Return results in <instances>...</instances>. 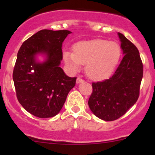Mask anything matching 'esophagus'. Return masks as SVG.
<instances>
[{
  "instance_id": "34e87169",
  "label": "esophagus",
  "mask_w": 155,
  "mask_h": 155,
  "mask_svg": "<svg viewBox=\"0 0 155 155\" xmlns=\"http://www.w3.org/2000/svg\"><path fill=\"white\" fill-rule=\"evenodd\" d=\"M84 81V80L81 79V78H79V77H78L77 79H76V84H79V83H81V82H83Z\"/></svg>"
}]
</instances>
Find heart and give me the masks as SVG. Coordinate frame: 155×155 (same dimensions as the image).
Listing matches in <instances>:
<instances>
[{"instance_id":"obj_1","label":"heart","mask_w":155,"mask_h":155,"mask_svg":"<svg viewBox=\"0 0 155 155\" xmlns=\"http://www.w3.org/2000/svg\"><path fill=\"white\" fill-rule=\"evenodd\" d=\"M122 50L115 41L95 39L80 41L74 47V52L64 51L63 59L73 71L86 64L85 71L90 79L103 80L111 76L120 62Z\"/></svg>"}]
</instances>
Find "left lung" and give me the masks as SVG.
I'll list each match as a JSON object with an SVG mask.
<instances>
[{
  "label": "left lung",
  "instance_id": "1",
  "mask_svg": "<svg viewBox=\"0 0 155 155\" xmlns=\"http://www.w3.org/2000/svg\"><path fill=\"white\" fill-rule=\"evenodd\" d=\"M124 57L109 79L92 83L88 105L96 117L114 121L123 116L136 103L143 78V64L136 46L118 33Z\"/></svg>",
  "mask_w": 155,
  "mask_h": 155
}]
</instances>
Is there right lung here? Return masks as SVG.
Listing matches in <instances>:
<instances>
[{
  "label": "right lung",
  "instance_id": "obj_1",
  "mask_svg": "<svg viewBox=\"0 0 155 155\" xmlns=\"http://www.w3.org/2000/svg\"><path fill=\"white\" fill-rule=\"evenodd\" d=\"M71 32L41 30L21 46L13 71L17 99L22 107L39 118L56 116L63 108L76 77H69L60 67L62 46ZM43 55L45 60H38Z\"/></svg>",
  "mask_w": 155,
  "mask_h": 155
}]
</instances>
